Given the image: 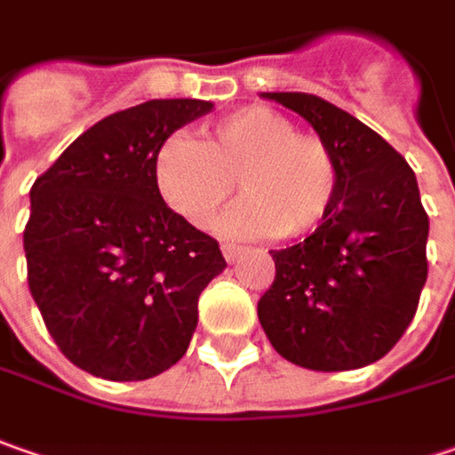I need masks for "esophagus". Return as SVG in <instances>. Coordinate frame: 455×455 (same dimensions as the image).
<instances>
[{
    "mask_svg": "<svg viewBox=\"0 0 455 455\" xmlns=\"http://www.w3.org/2000/svg\"><path fill=\"white\" fill-rule=\"evenodd\" d=\"M221 251H224V259L227 262H234L242 254V247H236V244H221Z\"/></svg>",
    "mask_w": 455,
    "mask_h": 455,
    "instance_id": "esophagus-1",
    "label": "esophagus"
}]
</instances>
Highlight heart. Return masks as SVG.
<instances>
[{
	"instance_id": "heart-1",
	"label": "heart",
	"mask_w": 455,
	"mask_h": 455,
	"mask_svg": "<svg viewBox=\"0 0 455 455\" xmlns=\"http://www.w3.org/2000/svg\"><path fill=\"white\" fill-rule=\"evenodd\" d=\"M155 183L190 227L206 228L239 188L247 198L221 219L227 236H306L331 216L339 163L321 137L298 134L280 111L244 107L204 129L172 134L155 152Z\"/></svg>"
}]
</instances>
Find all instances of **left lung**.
I'll return each mask as SVG.
<instances>
[{
	"label": "left lung",
	"instance_id": "obj_1",
	"mask_svg": "<svg viewBox=\"0 0 455 455\" xmlns=\"http://www.w3.org/2000/svg\"><path fill=\"white\" fill-rule=\"evenodd\" d=\"M300 114L339 163L333 211L306 242L269 251L275 283L257 315L280 356L313 371L382 359L427 280V213L415 172L374 129L326 99L262 93Z\"/></svg>",
	"mask_w": 455,
	"mask_h": 455
}]
</instances>
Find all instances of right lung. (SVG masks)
<instances>
[{"label": "right lung", "instance_id": "1", "mask_svg": "<svg viewBox=\"0 0 455 455\" xmlns=\"http://www.w3.org/2000/svg\"><path fill=\"white\" fill-rule=\"evenodd\" d=\"M213 109L152 99L86 129L30 190L28 285L52 341L111 382L157 377L188 351L219 242L163 201L155 152Z\"/></svg>", "mask_w": 455, "mask_h": 455}]
</instances>
